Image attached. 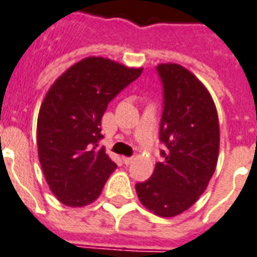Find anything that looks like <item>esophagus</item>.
Wrapping results in <instances>:
<instances>
[{
  "label": "esophagus",
  "mask_w": 257,
  "mask_h": 257,
  "mask_svg": "<svg viewBox=\"0 0 257 257\" xmlns=\"http://www.w3.org/2000/svg\"><path fill=\"white\" fill-rule=\"evenodd\" d=\"M121 160H123V163H124L126 166H128V164H131V163H133V157H123Z\"/></svg>",
  "instance_id": "34e87169"
}]
</instances>
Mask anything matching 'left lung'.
<instances>
[{
    "instance_id": "8db88e82",
    "label": "left lung",
    "mask_w": 257,
    "mask_h": 257,
    "mask_svg": "<svg viewBox=\"0 0 257 257\" xmlns=\"http://www.w3.org/2000/svg\"><path fill=\"white\" fill-rule=\"evenodd\" d=\"M162 79L163 160L152 177L137 183L142 205L162 218H172L196 203L212 178L219 156V120L207 87L185 67L157 65Z\"/></svg>"
}]
</instances>
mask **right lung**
<instances>
[{"mask_svg":"<svg viewBox=\"0 0 257 257\" xmlns=\"http://www.w3.org/2000/svg\"><path fill=\"white\" fill-rule=\"evenodd\" d=\"M142 74L104 57H86L50 86L37 123L38 157L60 203L85 207L98 198L116 164L98 145L106 106Z\"/></svg>","mask_w":257,"mask_h":257,"instance_id":"obj_1","label":"right lung"}]
</instances>
